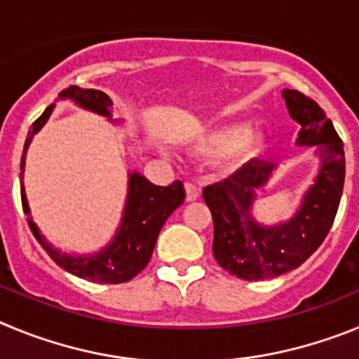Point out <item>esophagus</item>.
I'll list each match as a JSON object with an SVG mask.
<instances>
[{
  "mask_svg": "<svg viewBox=\"0 0 359 359\" xmlns=\"http://www.w3.org/2000/svg\"><path fill=\"white\" fill-rule=\"evenodd\" d=\"M185 192H187V201H196L201 194L199 187H196L194 183H185Z\"/></svg>",
  "mask_w": 359,
  "mask_h": 359,
  "instance_id": "esophagus-1",
  "label": "esophagus"
}]
</instances>
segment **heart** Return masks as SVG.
I'll use <instances>...</instances> for the list:
<instances>
[{
	"mask_svg": "<svg viewBox=\"0 0 359 359\" xmlns=\"http://www.w3.org/2000/svg\"><path fill=\"white\" fill-rule=\"evenodd\" d=\"M264 133L246 129L241 122L219 126L199 136L194 144V149L201 154H207V156L224 154L230 165H236V167L252 161L264 151Z\"/></svg>",
	"mask_w": 359,
	"mask_h": 359,
	"instance_id": "obj_1",
	"label": "heart"
}]
</instances>
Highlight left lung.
<instances>
[{"label": "left lung", "instance_id": "obj_1", "mask_svg": "<svg viewBox=\"0 0 359 359\" xmlns=\"http://www.w3.org/2000/svg\"><path fill=\"white\" fill-rule=\"evenodd\" d=\"M282 97L291 118L300 123L297 145H316L320 158L318 176L297 214L275 226L253 219L255 192L266 187L277 167L269 161H248L224 182L203 190L214 219L215 261L243 280L275 278L304 264L327 237L344 192V142L325 111L297 90H284Z\"/></svg>", "mask_w": 359, "mask_h": 359}]
</instances>
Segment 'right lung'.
Returning a JSON list of instances; mask_svg holds the SVG:
<instances>
[{
  "label": "right lung",
  "mask_w": 359,
  "mask_h": 359,
  "mask_svg": "<svg viewBox=\"0 0 359 359\" xmlns=\"http://www.w3.org/2000/svg\"><path fill=\"white\" fill-rule=\"evenodd\" d=\"M59 98L62 100L69 98L77 106L111 120L113 102L104 91L69 86L59 93ZM53 107L55 104L46 107L43 115L32 123V129L28 131L27 142H25L23 156H21V174H19L21 177V205H23V212L27 215L28 226L44 252L52 257V261L66 269L68 273L79 278H86V280L98 282V284H120V282L131 280L147 266L154 244H156L158 233L167 217L185 201L183 183L176 180L169 187H158L142 174L129 172L128 199H126V207H123L122 223L106 248L93 255H69V253L57 250L53 244L46 241V237L34 223L23 185L25 156H27L28 145H30L34 135L50 118Z\"/></svg>",
  "instance_id": "1"
}]
</instances>
